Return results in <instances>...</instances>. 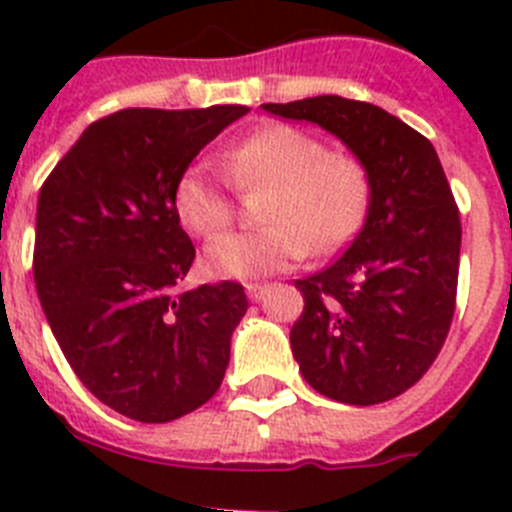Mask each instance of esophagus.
Masks as SVG:
<instances>
[{
	"mask_svg": "<svg viewBox=\"0 0 512 512\" xmlns=\"http://www.w3.org/2000/svg\"><path fill=\"white\" fill-rule=\"evenodd\" d=\"M266 292H269V287H266V284H259V282H253V284H246V295H248V300H253V302H259L261 297L266 295Z\"/></svg>",
	"mask_w": 512,
	"mask_h": 512,
	"instance_id": "1",
	"label": "esophagus"
}]
</instances>
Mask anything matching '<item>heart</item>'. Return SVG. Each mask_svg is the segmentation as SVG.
Masks as SVG:
<instances>
[{"instance_id":"obj_1","label":"heart","mask_w":512,"mask_h":512,"mask_svg":"<svg viewBox=\"0 0 512 512\" xmlns=\"http://www.w3.org/2000/svg\"><path fill=\"white\" fill-rule=\"evenodd\" d=\"M238 192H261L256 233L217 235L235 220L233 194L202 166H189L174 184V210L189 233L212 241L205 266L220 279H259L307 259L338 251L361 230L372 207V171L351 151H330L325 140L295 125H269L220 153Z\"/></svg>"}]
</instances>
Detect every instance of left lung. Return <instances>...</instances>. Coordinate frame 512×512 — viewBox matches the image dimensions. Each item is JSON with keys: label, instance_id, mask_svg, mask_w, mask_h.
I'll list each match as a JSON object with an SVG mask.
<instances>
[{"label": "left lung", "instance_id": "1", "mask_svg": "<svg viewBox=\"0 0 512 512\" xmlns=\"http://www.w3.org/2000/svg\"><path fill=\"white\" fill-rule=\"evenodd\" d=\"M264 110L315 122L372 171V207L356 241L295 282L305 310L289 341L320 395L346 405L392 400L431 369L456 310L461 220L436 148L377 104L336 94Z\"/></svg>", "mask_w": 512, "mask_h": 512}]
</instances>
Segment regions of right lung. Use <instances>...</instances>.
<instances>
[{
  "mask_svg": "<svg viewBox=\"0 0 512 512\" xmlns=\"http://www.w3.org/2000/svg\"><path fill=\"white\" fill-rule=\"evenodd\" d=\"M243 104L133 107L92 122L40 187L33 274L81 384L120 415L169 423L205 405L248 310L243 284L182 289L194 246L174 184Z\"/></svg>",
  "mask_w": 512,
  "mask_h": 512,
  "instance_id": "obj_1",
  "label": "right lung"
}]
</instances>
